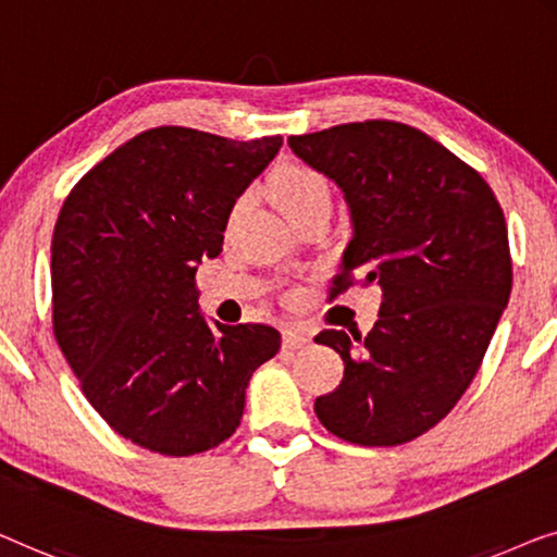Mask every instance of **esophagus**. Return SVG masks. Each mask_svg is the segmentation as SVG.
Here are the masks:
<instances>
[{"instance_id":"esophagus-1","label":"esophagus","mask_w":557,"mask_h":557,"mask_svg":"<svg viewBox=\"0 0 557 557\" xmlns=\"http://www.w3.org/2000/svg\"><path fill=\"white\" fill-rule=\"evenodd\" d=\"M310 333L302 331V327H285V333H282V346L287 350H300V348H308L310 346Z\"/></svg>"}]
</instances>
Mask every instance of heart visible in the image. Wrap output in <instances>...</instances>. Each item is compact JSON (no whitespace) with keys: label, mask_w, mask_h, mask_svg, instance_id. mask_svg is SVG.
<instances>
[{"label":"heart","mask_w":557,"mask_h":557,"mask_svg":"<svg viewBox=\"0 0 557 557\" xmlns=\"http://www.w3.org/2000/svg\"><path fill=\"white\" fill-rule=\"evenodd\" d=\"M268 191L287 222H295L305 211L331 207V186H327V178L318 169L300 161H287L272 171ZM239 207L242 201L237 203V209Z\"/></svg>","instance_id":"b5f03b06"}]
</instances>
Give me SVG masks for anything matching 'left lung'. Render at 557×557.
<instances>
[{
  "mask_svg": "<svg viewBox=\"0 0 557 557\" xmlns=\"http://www.w3.org/2000/svg\"><path fill=\"white\" fill-rule=\"evenodd\" d=\"M287 144L348 201L354 239L333 295L356 282L383 293L368 335H315L346 363L315 398L320 424L360 446L411 442L465 396L510 297L503 207L480 171L413 125L343 123Z\"/></svg>",
  "mask_w": 557,
  "mask_h": 557,
  "instance_id": "8db88e82",
  "label": "left lung"
}]
</instances>
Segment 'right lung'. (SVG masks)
Segmentation results:
<instances>
[{"label":"right lung","instance_id":"right-lung-1","mask_svg":"<svg viewBox=\"0 0 557 557\" xmlns=\"http://www.w3.org/2000/svg\"><path fill=\"white\" fill-rule=\"evenodd\" d=\"M282 136L144 131L73 186L52 232V333L106 424L166 457L237 432L245 388L280 350L272 325H207L197 270L222 252L239 194Z\"/></svg>","mask_w":557,"mask_h":557}]
</instances>
